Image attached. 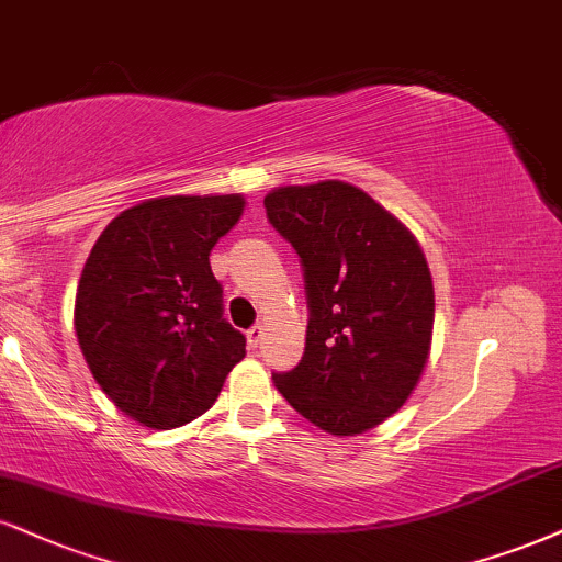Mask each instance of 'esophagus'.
<instances>
[{"instance_id": "34e87169", "label": "esophagus", "mask_w": 562, "mask_h": 562, "mask_svg": "<svg viewBox=\"0 0 562 562\" xmlns=\"http://www.w3.org/2000/svg\"><path fill=\"white\" fill-rule=\"evenodd\" d=\"M246 337H248V346H251V348H259V346H261V340H263V327H259V324H256V327L248 329Z\"/></svg>"}]
</instances>
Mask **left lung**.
Listing matches in <instances>:
<instances>
[{
	"label": "left lung",
	"mask_w": 562,
	"mask_h": 562,
	"mask_svg": "<svg viewBox=\"0 0 562 562\" xmlns=\"http://www.w3.org/2000/svg\"><path fill=\"white\" fill-rule=\"evenodd\" d=\"M269 222L303 263L311 319L301 363L274 387L314 427L356 437L401 411L422 380L435 285L416 235L342 180L280 186Z\"/></svg>",
	"instance_id": "obj_1"
}]
</instances>
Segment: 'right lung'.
<instances>
[{"mask_svg": "<svg viewBox=\"0 0 562 562\" xmlns=\"http://www.w3.org/2000/svg\"><path fill=\"white\" fill-rule=\"evenodd\" d=\"M243 209L240 193L146 199L114 216L88 254L72 316L80 350L140 427L175 429L206 414L246 358L209 263Z\"/></svg>", "mask_w": 562, "mask_h": 562, "instance_id": "add662e5", "label": "right lung"}]
</instances>
